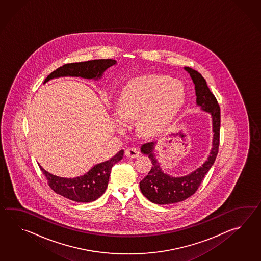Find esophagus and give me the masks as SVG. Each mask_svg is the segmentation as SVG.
<instances>
[{
	"label": "esophagus",
	"instance_id": "obj_1",
	"mask_svg": "<svg viewBox=\"0 0 261 261\" xmlns=\"http://www.w3.org/2000/svg\"><path fill=\"white\" fill-rule=\"evenodd\" d=\"M125 154H126V155H127L128 158L134 159V158H137V156L140 155V152H139L138 149L135 148V147H128V149L126 150Z\"/></svg>",
	"mask_w": 261,
	"mask_h": 261
}]
</instances>
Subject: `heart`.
Returning <instances> with one entry per match:
<instances>
[{"label":"heart","mask_w":261,"mask_h":261,"mask_svg":"<svg viewBox=\"0 0 261 261\" xmlns=\"http://www.w3.org/2000/svg\"><path fill=\"white\" fill-rule=\"evenodd\" d=\"M185 99L181 81L162 74L133 78L123 87L117 100V128L140 118L144 132H155L176 116Z\"/></svg>","instance_id":"1"}]
</instances>
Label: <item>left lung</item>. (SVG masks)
I'll return each mask as SVG.
<instances>
[{
	"instance_id": "left-lung-1",
	"label": "left lung",
	"mask_w": 261,
	"mask_h": 261,
	"mask_svg": "<svg viewBox=\"0 0 261 261\" xmlns=\"http://www.w3.org/2000/svg\"><path fill=\"white\" fill-rule=\"evenodd\" d=\"M188 72L195 86L196 105L201 111L211 116L213 142L210 155L202 165L193 172L182 176H172L162 170L161 163L155 156L156 142L142 144L141 152L148 155L152 161V168L148 174L140 182V189L146 199L155 204H172L187 200L199 189L206 173L216 161L219 146L220 132V108L217 99L210 91L206 80L200 72L189 67L184 68Z\"/></svg>"
}]
</instances>
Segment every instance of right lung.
<instances>
[{
	"label": "right lung",
	"instance_id": "add662e5",
	"mask_svg": "<svg viewBox=\"0 0 261 261\" xmlns=\"http://www.w3.org/2000/svg\"><path fill=\"white\" fill-rule=\"evenodd\" d=\"M117 64L115 60H94L69 63L58 68L45 78L44 84L51 79L65 76L92 79L98 81L103 75L108 68ZM124 156V150H120L117 155L110 160L96 164L84 175L74 178H64L56 176L46 172L40 166L46 179L48 180L50 188L60 194L72 201L76 202H91L99 199L106 192L112 167Z\"/></svg>",
	"mask_w": 261,
	"mask_h": 261
}]
</instances>
